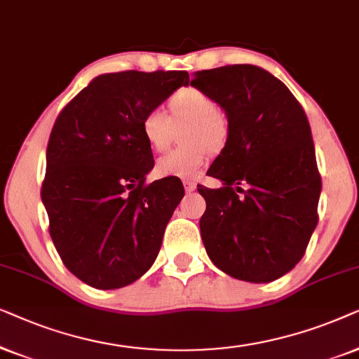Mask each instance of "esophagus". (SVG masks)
Here are the masks:
<instances>
[{
  "instance_id": "1",
  "label": "esophagus",
  "mask_w": 359,
  "mask_h": 359,
  "mask_svg": "<svg viewBox=\"0 0 359 359\" xmlns=\"http://www.w3.org/2000/svg\"><path fill=\"white\" fill-rule=\"evenodd\" d=\"M184 187H185V192H194L195 189H197V184L192 182V180H185L184 182Z\"/></svg>"
}]
</instances>
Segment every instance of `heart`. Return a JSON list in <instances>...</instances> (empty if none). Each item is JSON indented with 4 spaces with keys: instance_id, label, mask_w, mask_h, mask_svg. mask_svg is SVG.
I'll list each match as a JSON object with an SVG mask.
<instances>
[{
    "instance_id": "obj_1",
    "label": "heart",
    "mask_w": 359,
    "mask_h": 359,
    "mask_svg": "<svg viewBox=\"0 0 359 359\" xmlns=\"http://www.w3.org/2000/svg\"><path fill=\"white\" fill-rule=\"evenodd\" d=\"M169 113L159 107L149 108L141 118V133L154 151H164L175 136V128H182L179 149L169 151L156 162V174L177 179H195L207 164L210 149L219 151L228 137V123L217 100L195 87L177 90L169 98Z\"/></svg>"
}]
</instances>
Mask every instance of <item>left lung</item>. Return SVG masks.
Masks as SVG:
<instances>
[{
  "label": "left lung",
  "instance_id": "1",
  "mask_svg": "<svg viewBox=\"0 0 359 359\" xmlns=\"http://www.w3.org/2000/svg\"><path fill=\"white\" fill-rule=\"evenodd\" d=\"M190 85L228 118L226 144L207 172L223 187H198L207 202L200 218L207 255L235 279H279L302 259L318 222L322 179L304 108L256 65L197 72Z\"/></svg>",
  "mask_w": 359,
  "mask_h": 359
}]
</instances>
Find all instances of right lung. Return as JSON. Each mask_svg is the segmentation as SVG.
I'll list each match as a JSON object with an SVG mask.
<instances>
[{"instance_id":"obj_1","label":"right lung","mask_w":359,"mask_h":359,"mask_svg":"<svg viewBox=\"0 0 359 359\" xmlns=\"http://www.w3.org/2000/svg\"><path fill=\"white\" fill-rule=\"evenodd\" d=\"M189 85L187 72L98 75L57 116L41 197L62 262L95 289H119L149 271L184 187L146 184L154 167L141 133L149 108Z\"/></svg>"}]
</instances>
